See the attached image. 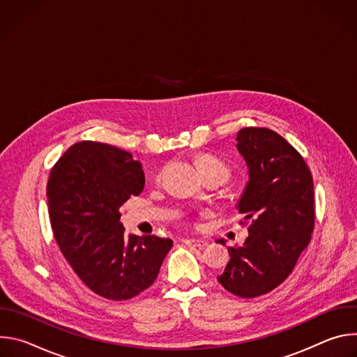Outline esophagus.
Here are the masks:
<instances>
[{"label":"esophagus","mask_w":357,"mask_h":357,"mask_svg":"<svg viewBox=\"0 0 357 357\" xmlns=\"http://www.w3.org/2000/svg\"><path fill=\"white\" fill-rule=\"evenodd\" d=\"M183 243L189 244V245H193V247H199V248H203V247L208 245V241L203 240V238H185Z\"/></svg>","instance_id":"esophagus-1"}]
</instances>
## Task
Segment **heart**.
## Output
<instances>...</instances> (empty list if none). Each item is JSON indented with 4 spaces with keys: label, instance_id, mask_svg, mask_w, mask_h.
<instances>
[{
    "label": "heart",
    "instance_id": "heart-1",
    "mask_svg": "<svg viewBox=\"0 0 357 357\" xmlns=\"http://www.w3.org/2000/svg\"><path fill=\"white\" fill-rule=\"evenodd\" d=\"M199 165H200V169H202V172L203 174H209V172H223V174H226L227 176H229V174H230V169H229V167L223 162V161H220L219 158H216V157H211V155H203V157H200V160H199Z\"/></svg>",
    "mask_w": 357,
    "mask_h": 357
}]
</instances>
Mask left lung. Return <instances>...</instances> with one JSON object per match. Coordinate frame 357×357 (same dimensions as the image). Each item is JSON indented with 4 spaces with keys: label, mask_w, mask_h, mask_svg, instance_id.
<instances>
[{
    "label": "left lung",
    "mask_w": 357,
    "mask_h": 357,
    "mask_svg": "<svg viewBox=\"0 0 357 357\" xmlns=\"http://www.w3.org/2000/svg\"><path fill=\"white\" fill-rule=\"evenodd\" d=\"M237 149L248 167L237 203L248 237L229 247L230 261L218 281L233 295L256 298L287 280L311 241L314 179L299 152L273 130L241 128Z\"/></svg>",
    "instance_id": "left-lung-1"
}]
</instances>
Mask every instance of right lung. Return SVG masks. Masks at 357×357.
I'll use <instances>...</instances> for the list:
<instances>
[{"mask_svg": "<svg viewBox=\"0 0 357 357\" xmlns=\"http://www.w3.org/2000/svg\"><path fill=\"white\" fill-rule=\"evenodd\" d=\"M145 185L141 164L117 146L82 141L50 172L46 196L56 243L97 295L126 301L152 285L171 238L124 236L120 208Z\"/></svg>", "mask_w": 357, "mask_h": 357, "instance_id": "right-lung-1", "label": "right lung"}]
</instances>
